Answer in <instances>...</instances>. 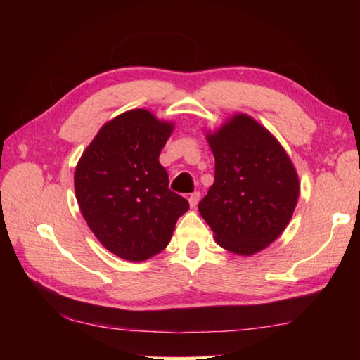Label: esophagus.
Instances as JSON below:
<instances>
[{
  "instance_id": "obj_1",
  "label": "esophagus",
  "mask_w": 360,
  "mask_h": 360,
  "mask_svg": "<svg viewBox=\"0 0 360 360\" xmlns=\"http://www.w3.org/2000/svg\"><path fill=\"white\" fill-rule=\"evenodd\" d=\"M200 202V193L198 192H193L188 195V203H191V208H195V206L198 205Z\"/></svg>"
}]
</instances>
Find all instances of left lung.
Wrapping results in <instances>:
<instances>
[{
  "mask_svg": "<svg viewBox=\"0 0 360 360\" xmlns=\"http://www.w3.org/2000/svg\"><path fill=\"white\" fill-rule=\"evenodd\" d=\"M214 155V184L198 211L221 248L254 255L275 241L298 202L297 169L281 143L245 112L206 131Z\"/></svg>",
  "mask_w": 360,
  "mask_h": 360,
  "instance_id": "obj_1",
  "label": "left lung"
}]
</instances>
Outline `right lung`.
I'll use <instances>...</instances> for the list:
<instances>
[{
    "label": "right lung",
    "instance_id": "right-lung-1",
    "mask_svg": "<svg viewBox=\"0 0 360 360\" xmlns=\"http://www.w3.org/2000/svg\"><path fill=\"white\" fill-rule=\"evenodd\" d=\"M174 124L148 109L108 120L82 152L75 172L81 214L117 257L144 262L168 246L188 202L168 188L158 155Z\"/></svg>",
    "mask_w": 360,
    "mask_h": 360
}]
</instances>
